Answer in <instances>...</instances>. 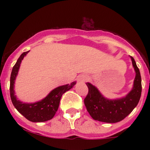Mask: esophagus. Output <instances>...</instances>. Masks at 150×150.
<instances>
[{"label":"esophagus","mask_w":150,"mask_h":150,"mask_svg":"<svg viewBox=\"0 0 150 150\" xmlns=\"http://www.w3.org/2000/svg\"><path fill=\"white\" fill-rule=\"evenodd\" d=\"M88 80V76L87 75H85V74H82V75H80L78 77V81L81 82H85Z\"/></svg>","instance_id":"34e87169"}]
</instances>
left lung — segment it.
Returning <instances> with one entry per match:
<instances>
[{
	"label": "left lung",
	"instance_id": "obj_1",
	"mask_svg": "<svg viewBox=\"0 0 150 150\" xmlns=\"http://www.w3.org/2000/svg\"><path fill=\"white\" fill-rule=\"evenodd\" d=\"M132 64L135 72V77L131 90L125 97L117 99H108L92 84L87 82L89 92L84 103L89 115L94 120L108 123H115L128 116L137 106L142 92V80L140 70L134 58Z\"/></svg>",
	"mask_w": 150,
	"mask_h": 150
}]
</instances>
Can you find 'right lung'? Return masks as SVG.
<instances>
[{
	"instance_id": "add662e5",
	"label": "right lung",
	"mask_w": 150,
	"mask_h": 150,
	"mask_svg": "<svg viewBox=\"0 0 150 150\" xmlns=\"http://www.w3.org/2000/svg\"><path fill=\"white\" fill-rule=\"evenodd\" d=\"M29 52L30 51L22 53L12 70L10 85V98L15 108L27 120L34 123L47 121L52 119L56 114L63 94L73 88L76 84V81L53 89L46 97L40 101L34 103H25L19 100L15 95L14 90L15 82L22 61Z\"/></svg>"
}]
</instances>
